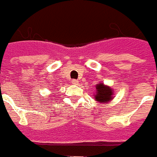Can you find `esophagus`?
<instances>
[{
    "label": "esophagus",
    "mask_w": 157,
    "mask_h": 157,
    "mask_svg": "<svg viewBox=\"0 0 157 157\" xmlns=\"http://www.w3.org/2000/svg\"><path fill=\"white\" fill-rule=\"evenodd\" d=\"M72 84H73V85H78V81L76 80V79H73L72 80Z\"/></svg>",
    "instance_id": "obj_1"
}]
</instances>
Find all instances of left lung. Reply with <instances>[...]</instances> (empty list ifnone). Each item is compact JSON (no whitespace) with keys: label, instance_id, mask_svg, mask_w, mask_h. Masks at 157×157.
Instances as JSON below:
<instances>
[{"label":"left lung","instance_id":"obj_1","mask_svg":"<svg viewBox=\"0 0 157 157\" xmlns=\"http://www.w3.org/2000/svg\"><path fill=\"white\" fill-rule=\"evenodd\" d=\"M96 89V93L94 94V99L100 103H107L112 99V94L113 90L111 87L106 86L103 83L97 84L95 86Z\"/></svg>","mask_w":157,"mask_h":157}]
</instances>
